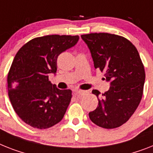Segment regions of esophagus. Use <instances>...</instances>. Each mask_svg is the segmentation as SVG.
I'll list each match as a JSON object with an SVG mask.
<instances>
[{
	"label": "esophagus",
	"instance_id": "obj_1",
	"mask_svg": "<svg viewBox=\"0 0 153 153\" xmlns=\"http://www.w3.org/2000/svg\"><path fill=\"white\" fill-rule=\"evenodd\" d=\"M75 94H77V95H79V96H84V95H85L88 92L85 91H81V90H76L75 91Z\"/></svg>",
	"mask_w": 153,
	"mask_h": 153
}]
</instances>
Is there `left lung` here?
Returning a JSON list of instances; mask_svg holds the SVG:
<instances>
[{"label": "left lung", "instance_id": "left-lung-1", "mask_svg": "<svg viewBox=\"0 0 153 153\" xmlns=\"http://www.w3.org/2000/svg\"><path fill=\"white\" fill-rule=\"evenodd\" d=\"M91 51L95 69L105 73L110 88L102 94L93 90L98 105L89 113L90 120L103 128L113 129L125 123L135 112L143 94L145 69L138 51L123 36L107 33L81 35Z\"/></svg>", "mask_w": 153, "mask_h": 153}]
</instances>
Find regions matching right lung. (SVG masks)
Wrapping results in <instances>:
<instances>
[{"label":"right lung","mask_w":153,"mask_h":153,"mask_svg":"<svg viewBox=\"0 0 153 153\" xmlns=\"http://www.w3.org/2000/svg\"><path fill=\"white\" fill-rule=\"evenodd\" d=\"M79 36L48 35L30 40L19 50L7 74L8 96L26 124L46 129L62 120L71 90H60L48 79L57 71V59L75 46Z\"/></svg>","instance_id":"obj_1"}]
</instances>
